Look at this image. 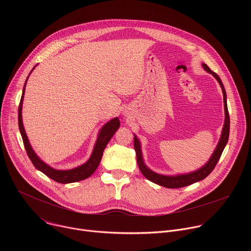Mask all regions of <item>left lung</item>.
I'll return each instance as SVG.
<instances>
[{
    "instance_id": "left-lung-1",
    "label": "left lung",
    "mask_w": 251,
    "mask_h": 251,
    "mask_svg": "<svg viewBox=\"0 0 251 251\" xmlns=\"http://www.w3.org/2000/svg\"><path fill=\"white\" fill-rule=\"evenodd\" d=\"M203 69L206 71V73L210 74L214 78L218 80V82L220 83L222 90H223V94H224V106H225V123H224V127H223V131H222V135L220 138V141L218 143V145L214 149L212 155L210 156V158L208 159V161L200 169L191 172V173H187V174H178V175H162V174H158L154 171H152L151 169H149L147 167V165L144 162V159H143V154H142V149H141V143L139 141V139L137 138V136L134 134V148H135V152H136V156H137V162H138V166L139 169L141 171V173L144 175V176L146 178H148L149 181L160 185L162 187L168 188V189H177V188H183V187H187L189 185L195 184L197 182H200L203 178H205L216 167V165L218 164L223 151L226 147V145L227 144L228 141V136H229V114H228V110H227V103H226V92L225 89V86L223 84L222 79L220 78V76L213 73V71L210 70V68L205 64V63H201Z\"/></svg>"
}]
</instances>
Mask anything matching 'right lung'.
<instances>
[{
  "mask_svg": "<svg viewBox=\"0 0 251 251\" xmlns=\"http://www.w3.org/2000/svg\"><path fill=\"white\" fill-rule=\"evenodd\" d=\"M38 64H35L32 67L28 76L30 75V74L32 73L33 69ZM28 76L26 77V80L24 84L23 94H22L20 106H19V128H20V132H21V135H22V138L24 141V145H25V148L28 158L30 159V161H31L32 165L35 167V169H38L39 171L44 173L46 176L50 177L51 180H53L57 183L69 184V183H75V182L85 180V178L89 177L95 172V170L99 166V163L101 161L105 147L107 146L108 142L111 140V138L113 137L115 132L120 127V121H119L118 117L111 119L110 121L105 123L101 127V129L97 135V139L95 142L93 151H92L89 159L84 164H82L78 167H75L74 169H70V170H56V169L50 167V165H48L47 163H45L37 154H35V152L33 151L30 143L27 139L25 128H24L22 110H23V101H24V96H25V85H26Z\"/></svg>",
  "mask_w": 251,
  "mask_h": 251,
  "instance_id": "1",
  "label": "right lung"
}]
</instances>
